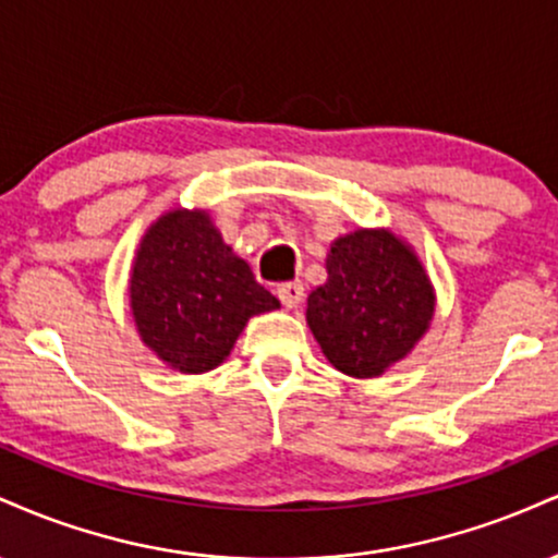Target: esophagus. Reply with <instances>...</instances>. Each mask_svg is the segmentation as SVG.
<instances>
[{"mask_svg": "<svg viewBox=\"0 0 558 558\" xmlns=\"http://www.w3.org/2000/svg\"><path fill=\"white\" fill-rule=\"evenodd\" d=\"M278 299L283 301V306H288V310H296V306L301 304V299H304V283L301 280H291V283H280L278 286Z\"/></svg>", "mask_w": 558, "mask_h": 558, "instance_id": "1", "label": "esophagus"}]
</instances>
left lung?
<instances>
[{
	"instance_id": "1",
	"label": "left lung",
	"mask_w": 558,
	"mask_h": 558,
	"mask_svg": "<svg viewBox=\"0 0 558 558\" xmlns=\"http://www.w3.org/2000/svg\"><path fill=\"white\" fill-rule=\"evenodd\" d=\"M328 283L306 299V323L343 375L377 377L430 328L435 293L425 267L390 230H354L330 243Z\"/></svg>"
}]
</instances>
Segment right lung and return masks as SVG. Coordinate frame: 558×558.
Returning <instances> with one entry per match:
<instances>
[{
    "label": "right lung",
    "instance_id": "right-lung-1",
    "mask_svg": "<svg viewBox=\"0 0 558 558\" xmlns=\"http://www.w3.org/2000/svg\"><path fill=\"white\" fill-rule=\"evenodd\" d=\"M128 296L141 341L185 375L222 364L248 317L280 306L202 209H172L146 230Z\"/></svg>",
    "mask_w": 558,
    "mask_h": 558
}]
</instances>
